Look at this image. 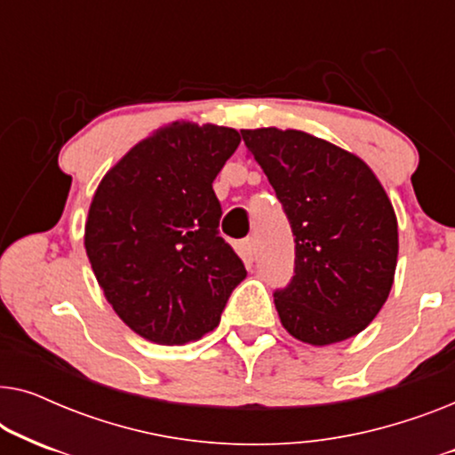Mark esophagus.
I'll list each match as a JSON object with an SVG mask.
<instances>
[{
	"label": "esophagus",
	"instance_id": "esophagus-1",
	"mask_svg": "<svg viewBox=\"0 0 455 455\" xmlns=\"http://www.w3.org/2000/svg\"><path fill=\"white\" fill-rule=\"evenodd\" d=\"M240 254L246 260H254V257H257V240H254V238L242 240L240 242Z\"/></svg>",
	"mask_w": 455,
	"mask_h": 455
}]
</instances>
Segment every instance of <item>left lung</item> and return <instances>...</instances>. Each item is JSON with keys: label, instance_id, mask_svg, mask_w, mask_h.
<instances>
[{"label": "left lung", "instance_id": "obj_1", "mask_svg": "<svg viewBox=\"0 0 455 455\" xmlns=\"http://www.w3.org/2000/svg\"><path fill=\"white\" fill-rule=\"evenodd\" d=\"M296 244L294 277L273 291L296 339L327 346L363 331L387 300L397 221L364 161L300 130H242Z\"/></svg>", "mask_w": 455, "mask_h": 455}]
</instances>
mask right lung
<instances>
[{"instance_id":"add662e5","label":"right lung","mask_w":455,"mask_h":455,"mask_svg":"<svg viewBox=\"0 0 455 455\" xmlns=\"http://www.w3.org/2000/svg\"><path fill=\"white\" fill-rule=\"evenodd\" d=\"M240 132L176 122L142 140L99 184L84 246L97 282L126 325L182 346L220 325L244 263L220 235L213 180Z\"/></svg>"}]
</instances>
